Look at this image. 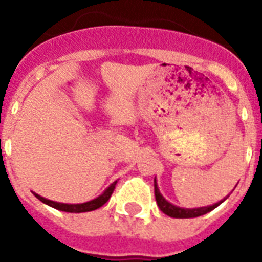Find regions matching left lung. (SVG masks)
Returning <instances> with one entry per match:
<instances>
[{"label":"left lung","mask_w":262,"mask_h":262,"mask_svg":"<svg viewBox=\"0 0 262 262\" xmlns=\"http://www.w3.org/2000/svg\"><path fill=\"white\" fill-rule=\"evenodd\" d=\"M155 199L156 203H158V207L160 208V211L166 213L170 217H177V219H187V217H197V216H203L208 212H211L212 209H215L220 203L213 204L211 207H203V208H194V209H186V208H179L175 207L172 204H170L168 201L164 200V197L160 194L159 189H158V185H156V179H155Z\"/></svg>","instance_id":"left-lung-1"}]
</instances>
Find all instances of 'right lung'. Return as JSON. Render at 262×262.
I'll list each match as a JSON object with an SVG mask.
<instances>
[{
	"instance_id": "right-lung-1",
	"label": "right lung",
	"mask_w": 262,
	"mask_h": 262,
	"mask_svg": "<svg viewBox=\"0 0 262 262\" xmlns=\"http://www.w3.org/2000/svg\"><path fill=\"white\" fill-rule=\"evenodd\" d=\"M115 181L114 183H111V186H108L104 193L102 195H99L98 199L92 200V201H88V203H84V204H61V203H55V201H51V200H47V199H43L40 197L39 194L34 193L35 197L39 199L42 203L47 204V205H50V207L55 208V209H59V211H63V212H75V213H80V212H90V211H95V209H98L100 208L102 205L110 200L111 194H113V191L115 189Z\"/></svg>"
}]
</instances>
